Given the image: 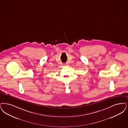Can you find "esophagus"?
Listing matches in <instances>:
<instances>
[{"mask_svg":"<svg viewBox=\"0 0 128 128\" xmlns=\"http://www.w3.org/2000/svg\"><path fill=\"white\" fill-rule=\"evenodd\" d=\"M66 64H68V63H66ZM64 65H66V64H64Z\"/></svg>","mask_w":128,"mask_h":128,"instance_id":"1","label":"esophagus"}]
</instances>
